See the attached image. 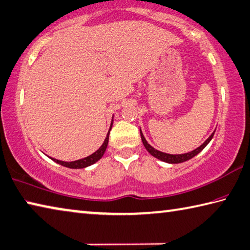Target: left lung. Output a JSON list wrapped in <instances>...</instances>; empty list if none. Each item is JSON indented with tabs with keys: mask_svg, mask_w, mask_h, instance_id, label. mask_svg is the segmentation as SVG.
Masks as SVG:
<instances>
[{
	"mask_svg": "<svg viewBox=\"0 0 250 250\" xmlns=\"http://www.w3.org/2000/svg\"><path fill=\"white\" fill-rule=\"evenodd\" d=\"M214 131H215V130H214ZM214 131H213L212 134L210 135V137H209L208 139H207V140L205 141V143L200 146V147H198V148L195 149V150H192V151H190V152L183 153V154H169V153H166V152L159 151V150L154 149V148L152 147V146H150V145L147 143V140H146L145 136L143 135V133H141V129H140V136H141V140H143V144H144V146H145V148L147 149V151H148L150 154L153 155L154 158L161 160V161H163V162L175 164V163L185 162V161H187V160L194 158L195 155H197V154H198V153L201 151V150H204V148L206 147V146L210 143L211 139H212L213 135H214Z\"/></svg>",
	"mask_w": 250,
	"mask_h": 250,
	"instance_id": "8db88e82",
	"label": "left lung"
}]
</instances>
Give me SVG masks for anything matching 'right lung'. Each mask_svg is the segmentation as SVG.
Here are the masks:
<instances>
[{"label":"right lung","instance_id":"right-lung-1","mask_svg":"<svg viewBox=\"0 0 250 250\" xmlns=\"http://www.w3.org/2000/svg\"><path fill=\"white\" fill-rule=\"evenodd\" d=\"M112 124H113V120H112L110 129H109V131H107V135H106L104 141H103V144H102L101 147L99 148L95 153L88 155V157L83 158V159L76 160V161H72V162L60 161V160H56V159H53V158H51V159L53 160L54 162L61 164V166L66 167H69V168H83V167H87L89 166H91V164H93V163H96L97 161H99V160L102 158V155L104 154V152H105L106 147H107V144H109V135H110V130L112 128Z\"/></svg>","mask_w":250,"mask_h":250}]
</instances>
